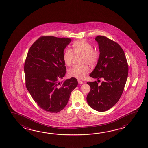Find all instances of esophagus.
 <instances>
[{
    "label": "esophagus",
    "instance_id": "esophagus-1",
    "mask_svg": "<svg viewBox=\"0 0 148 148\" xmlns=\"http://www.w3.org/2000/svg\"><path fill=\"white\" fill-rule=\"evenodd\" d=\"M78 84H84V82L83 81L81 80H78Z\"/></svg>",
    "mask_w": 148,
    "mask_h": 148
}]
</instances>
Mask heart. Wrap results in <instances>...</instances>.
Listing matches in <instances>:
<instances>
[{"label":"heart","instance_id":"1","mask_svg":"<svg viewBox=\"0 0 148 148\" xmlns=\"http://www.w3.org/2000/svg\"><path fill=\"white\" fill-rule=\"evenodd\" d=\"M73 53L75 55L83 56L82 64H84L71 68L68 71V75L69 77L83 80L90 71V68L87 64L91 66L96 64L99 57V53L93 49L91 44L86 40H77L73 44L72 50L66 49L64 52L63 61L67 66H70L74 58Z\"/></svg>","mask_w":148,"mask_h":148}]
</instances>
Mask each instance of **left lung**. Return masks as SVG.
Instances as JSON below:
<instances>
[{
	"label": "left lung",
	"instance_id": "obj_1",
	"mask_svg": "<svg viewBox=\"0 0 148 148\" xmlns=\"http://www.w3.org/2000/svg\"><path fill=\"white\" fill-rule=\"evenodd\" d=\"M95 40L100 54L90 76L104 80L101 85L96 81L87 82L91 90L86 101L94 110L105 112L115 105L121 97L128 77V65L124 51L118 43L101 35Z\"/></svg>",
	"mask_w": 148,
	"mask_h": 148
}]
</instances>
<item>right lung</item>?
I'll list each match as a JSON object with an SVG mask.
<instances>
[{"instance_id":"right-lung-1","label":"right lung","mask_w":148,"mask_h":148,"mask_svg":"<svg viewBox=\"0 0 148 148\" xmlns=\"http://www.w3.org/2000/svg\"><path fill=\"white\" fill-rule=\"evenodd\" d=\"M69 38L43 36L31 46L24 62L25 85L38 106L49 113H58L67 104L71 92L78 81L71 78L64 81L66 70L64 50Z\"/></svg>"}]
</instances>
